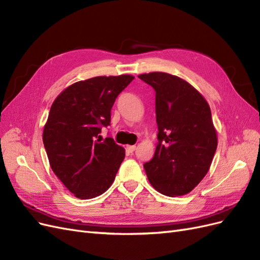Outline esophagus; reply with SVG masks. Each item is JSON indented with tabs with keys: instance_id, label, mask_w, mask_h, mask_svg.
<instances>
[{
	"instance_id": "esophagus-1",
	"label": "esophagus",
	"mask_w": 260,
	"mask_h": 260,
	"mask_svg": "<svg viewBox=\"0 0 260 260\" xmlns=\"http://www.w3.org/2000/svg\"><path fill=\"white\" fill-rule=\"evenodd\" d=\"M136 148H137L136 145H128V146H127V151H128L129 153H133V152L136 151Z\"/></svg>"
}]
</instances>
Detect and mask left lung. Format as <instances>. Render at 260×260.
Instances as JSON below:
<instances>
[{
    "label": "left lung",
    "mask_w": 260,
    "mask_h": 260,
    "mask_svg": "<svg viewBox=\"0 0 260 260\" xmlns=\"http://www.w3.org/2000/svg\"><path fill=\"white\" fill-rule=\"evenodd\" d=\"M156 92L158 135L153 158L144 164L149 183L167 196L190 193L206 176L217 149V131L202 94L167 73L139 75Z\"/></svg>",
    "instance_id": "left-lung-1"
}]
</instances>
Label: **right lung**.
I'll return each mask as SVG.
<instances>
[{
    "label": "right lung",
    "instance_id": "1",
    "mask_svg": "<svg viewBox=\"0 0 260 260\" xmlns=\"http://www.w3.org/2000/svg\"><path fill=\"white\" fill-rule=\"evenodd\" d=\"M135 77L100 76L69 85L55 99L44 129L43 143L55 175L76 198L90 200L114 182L124 148L112 138L101 140L111 122L119 93Z\"/></svg>",
    "mask_w": 260,
    "mask_h": 260
}]
</instances>
